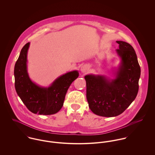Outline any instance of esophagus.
<instances>
[{"label": "esophagus", "instance_id": "34e87169", "mask_svg": "<svg viewBox=\"0 0 155 155\" xmlns=\"http://www.w3.org/2000/svg\"><path fill=\"white\" fill-rule=\"evenodd\" d=\"M88 67L86 66V65H84V66L81 67V71L83 73H85L87 72L88 71Z\"/></svg>", "mask_w": 155, "mask_h": 155}]
</instances>
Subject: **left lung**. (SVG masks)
Wrapping results in <instances>:
<instances>
[{
  "instance_id": "left-lung-1",
  "label": "left lung",
  "mask_w": 155,
  "mask_h": 155,
  "mask_svg": "<svg viewBox=\"0 0 155 155\" xmlns=\"http://www.w3.org/2000/svg\"><path fill=\"white\" fill-rule=\"evenodd\" d=\"M116 53L119 63L113 70V78L89 74L84 78L87 84L89 107L94 114L103 117L117 116L125 110L135 99L138 91L141 69L133 46L118 41Z\"/></svg>"
}]
</instances>
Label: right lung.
Returning <instances> with one entry per match:
<instances>
[{"label": "right lung", "instance_id": "add662e5", "mask_svg": "<svg viewBox=\"0 0 155 155\" xmlns=\"http://www.w3.org/2000/svg\"><path fill=\"white\" fill-rule=\"evenodd\" d=\"M30 43L25 45L14 67L15 88L27 108L35 114L50 115L62 108L67 91L78 78V70L61 75L48 87H42L33 82L27 71V53Z\"/></svg>", "mask_w": 155, "mask_h": 155}]
</instances>
